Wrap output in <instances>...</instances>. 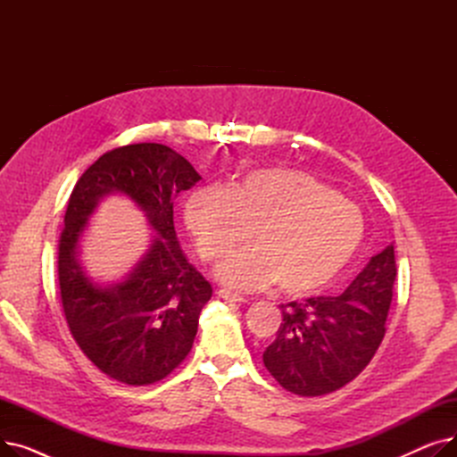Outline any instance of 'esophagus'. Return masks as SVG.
Instances as JSON below:
<instances>
[{"label":"esophagus","mask_w":457,"mask_h":457,"mask_svg":"<svg viewBox=\"0 0 457 457\" xmlns=\"http://www.w3.org/2000/svg\"><path fill=\"white\" fill-rule=\"evenodd\" d=\"M219 296H220L222 300H226V302H238V303L248 302L245 296L237 295V293H231V291H226V289H220V291H219Z\"/></svg>","instance_id":"34e87169"}]
</instances>
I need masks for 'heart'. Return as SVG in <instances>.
I'll return each mask as SVG.
<instances>
[{
  "label": "heart",
  "instance_id": "b5f03b06",
  "mask_svg": "<svg viewBox=\"0 0 457 457\" xmlns=\"http://www.w3.org/2000/svg\"><path fill=\"white\" fill-rule=\"evenodd\" d=\"M185 222L204 259L255 238L216 269L228 287L253 291L278 281L293 296L326 289L350 265L365 235L353 202L300 168H255L228 190L204 187L185 204Z\"/></svg>",
  "mask_w": 457,
  "mask_h": 457
}]
</instances>
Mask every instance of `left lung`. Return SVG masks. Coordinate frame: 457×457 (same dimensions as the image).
<instances>
[{
	"instance_id": "1",
	"label": "left lung",
	"mask_w": 457,
	"mask_h": 457,
	"mask_svg": "<svg viewBox=\"0 0 457 457\" xmlns=\"http://www.w3.org/2000/svg\"><path fill=\"white\" fill-rule=\"evenodd\" d=\"M396 279L395 246L370 257L341 296L281 305L283 322L262 363L300 396L337 391L363 372L386 335Z\"/></svg>"
}]
</instances>
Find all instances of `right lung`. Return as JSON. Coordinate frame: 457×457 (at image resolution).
<instances>
[{
    "label": "right lung",
    "mask_w": 457,
    "mask_h": 457,
    "mask_svg": "<svg viewBox=\"0 0 457 457\" xmlns=\"http://www.w3.org/2000/svg\"><path fill=\"white\" fill-rule=\"evenodd\" d=\"M200 179L172 148L140 142L104 154L71 190L59 243L62 311L83 353L126 386H150L183 361L212 295L174 229V200ZM114 194L138 206L156 235L122 280L100 284L80 265V241L89 216Z\"/></svg>",
    "instance_id": "obj_1"
}]
</instances>
